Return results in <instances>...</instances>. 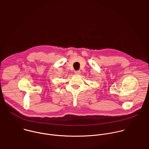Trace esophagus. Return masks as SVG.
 <instances>
[{"label": "esophagus", "instance_id": "obj_1", "mask_svg": "<svg viewBox=\"0 0 149 149\" xmlns=\"http://www.w3.org/2000/svg\"><path fill=\"white\" fill-rule=\"evenodd\" d=\"M74 73L75 75H79L81 74V71H75Z\"/></svg>", "mask_w": 149, "mask_h": 149}]
</instances>
